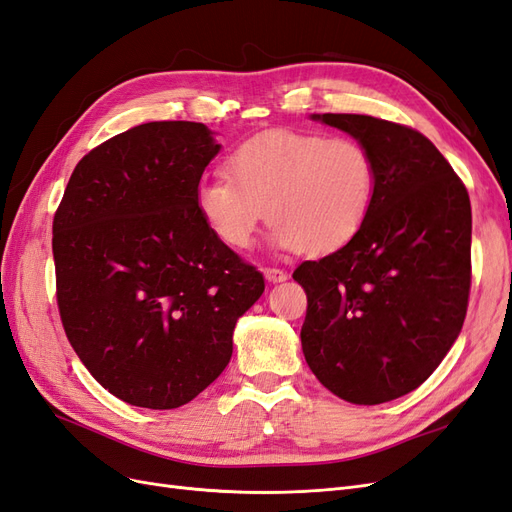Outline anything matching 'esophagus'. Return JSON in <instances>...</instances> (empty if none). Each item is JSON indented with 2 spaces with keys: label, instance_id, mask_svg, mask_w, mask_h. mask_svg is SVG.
I'll list each match as a JSON object with an SVG mask.
<instances>
[{
  "label": "esophagus",
  "instance_id": "34e87169",
  "mask_svg": "<svg viewBox=\"0 0 512 512\" xmlns=\"http://www.w3.org/2000/svg\"><path fill=\"white\" fill-rule=\"evenodd\" d=\"M262 273H265V280L271 282V284H280V282H286V280H288V273L282 271V269L267 267V269H262Z\"/></svg>",
  "mask_w": 512,
  "mask_h": 512
}]
</instances>
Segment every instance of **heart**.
I'll use <instances>...</instances> for the list:
<instances>
[{"label":"heart","mask_w":512,"mask_h":512,"mask_svg":"<svg viewBox=\"0 0 512 512\" xmlns=\"http://www.w3.org/2000/svg\"><path fill=\"white\" fill-rule=\"evenodd\" d=\"M196 185V207L228 247L254 243L269 218L275 250L322 256L359 235L376 198V162L348 136L273 130L245 141Z\"/></svg>","instance_id":"obj_1"}]
</instances>
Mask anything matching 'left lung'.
<instances>
[{
    "mask_svg": "<svg viewBox=\"0 0 512 512\" xmlns=\"http://www.w3.org/2000/svg\"><path fill=\"white\" fill-rule=\"evenodd\" d=\"M312 119L369 149L376 198L348 245L292 273L307 294L301 346L333 395L376 406L421 386L461 333L472 280L470 196L421 132L369 115Z\"/></svg>",
    "mask_w": 512,
    "mask_h": 512,
    "instance_id": "1",
    "label": "left lung"
}]
</instances>
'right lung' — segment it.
Wrapping results in <instances>:
<instances>
[{
  "mask_svg": "<svg viewBox=\"0 0 512 512\" xmlns=\"http://www.w3.org/2000/svg\"><path fill=\"white\" fill-rule=\"evenodd\" d=\"M205 123L151 121L76 164L53 220L57 305L74 352L130 406L173 410L218 378L262 273L213 235L196 185Z\"/></svg>",
  "mask_w": 512,
  "mask_h": 512,
  "instance_id": "obj_1",
  "label": "right lung"
}]
</instances>
